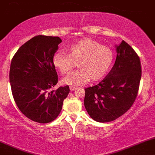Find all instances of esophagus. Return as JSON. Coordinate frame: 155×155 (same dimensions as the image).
Masks as SVG:
<instances>
[{
    "label": "esophagus",
    "mask_w": 155,
    "mask_h": 155,
    "mask_svg": "<svg viewBox=\"0 0 155 155\" xmlns=\"http://www.w3.org/2000/svg\"><path fill=\"white\" fill-rule=\"evenodd\" d=\"M70 90L71 91H74V90H76V87H70Z\"/></svg>",
    "instance_id": "esophagus-1"
}]
</instances>
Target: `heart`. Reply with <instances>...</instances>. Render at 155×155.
Returning a JSON list of instances; mask_svg holds the SVG:
<instances>
[{
    "instance_id": "b5f03b06",
    "label": "heart",
    "mask_w": 155,
    "mask_h": 155,
    "mask_svg": "<svg viewBox=\"0 0 155 155\" xmlns=\"http://www.w3.org/2000/svg\"><path fill=\"white\" fill-rule=\"evenodd\" d=\"M67 54L58 52L52 58L53 65L62 74H67L77 62L79 70L62 79L63 84L78 87L90 81H100L107 74L114 61L113 51L94 39L84 38L66 49Z\"/></svg>"
}]
</instances>
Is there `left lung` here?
I'll return each instance as SVG.
<instances>
[{
  "label": "left lung",
  "instance_id": "obj_1",
  "mask_svg": "<svg viewBox=\"0 0 155 155\" xmlns=\"http://www.w3.org/2000/svg\"><path fill=\"white\" fill-rule=\"evenodd\" d=\"M116 61L98 84L84 89L85 108L96 122H108L130 109L138 94L141 78L139 57L122 41L116 45Z\"/></svg>",
  "mask_w": 155,
  "mask_h": 155
}]
</instances>
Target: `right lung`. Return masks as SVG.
<instances>
[{
  "label": "right lung",
  "mask_w": 155,
  "mask_h": 155,
  "mask_svg": "<svg viewBox=\"0 0 155 155\" xmlns=\"http://www.w3.org/2000/svg\"><path fill=\"white\" fill-rule=\"evenodd\" d=\"M61 42L59 37L36 35L19 47L11 63L9 81L16 104L38 123L54 120L70 92L68 86L51 90L58 81L52 58Z\"/></svg>",
  "instance_id": "add662e5"
}]
</instances>
